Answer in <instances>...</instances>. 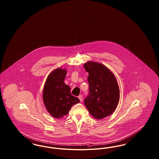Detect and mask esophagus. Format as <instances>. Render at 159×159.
Wrapping results in <instances>:
<instances>
[{
  "instance_id": "34e87169",
  "label": "esophagus",
  "mask_w": 159,
  "mask_h": 159,
  "mask_svg": "<svg viewBox=\"0 0 159 159\" xmlns=\"http://www.w3.org/2000/svg\"><path fill=\"white\" fill-rule=\"evenodd\" d=\"M78 98H79V100H80V102H82L83 101V96L82 95H80L78 96Z\"/></svg>"
}]
</instances>
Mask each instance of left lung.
Returning a JSON list of instances; mask_svg holds the SVG:
<instances>
[{"label":"left lung","mask_w":159,"mask_h":159,"mask_svg":"<svg viewBox=\"0 0 159 159\" xmlns=\"http://www.w3.org/2000/svg\"><path fill=\"white\" fill-rule=\"evenodd\" d=\"M84 68L88 72L89 95L84 102L89 113L97 120L112 114L120 101V89L112 72L102 64L88 61Z\"/></svg>","instance_id":"1"}]
</instances>
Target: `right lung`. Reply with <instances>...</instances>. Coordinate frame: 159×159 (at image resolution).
I'll use <instances>...</instances> for the list:
<instances>
[{
    "label": "right lung",
    "mask_w": 159,
    "mask_h": 159,
    "mask_svg": "<svg viewBox=\"0 0 159 159\" xmlns=\"http://www.w3.org/2000/svg\"><path fill=\"white\" fill-rule=\"evenodd\" d=\"M66 73V69L58 68L48 75L45 83L43 102L47 111L56 118L63 117L73 105L80 102L78 98L71 94L70 86L64 82Z\"/></svg>",
    "instance_id": "right-lung-1"
}]
</instances>
